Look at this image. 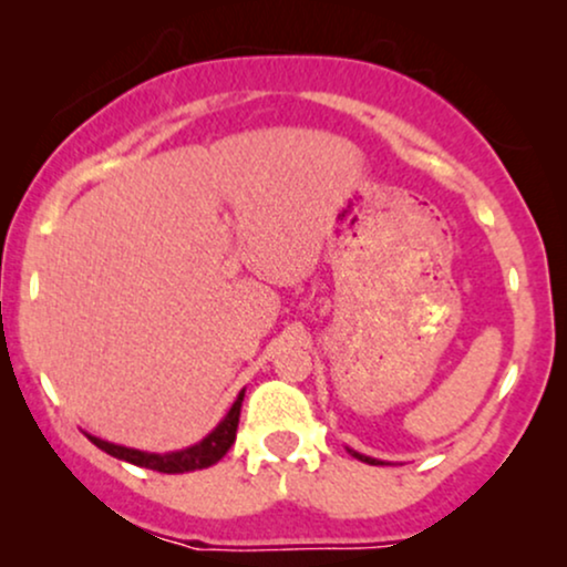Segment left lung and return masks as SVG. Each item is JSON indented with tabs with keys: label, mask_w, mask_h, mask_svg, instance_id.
I'll use <instances>...</instances> for the list:
<instances>
[{
	"label": "left lung",
	"mask_w": 567,
	"mask_h": 567,
	"mask_svg": "<svg viewBox=\"0 0 567 567\" xmlns=\"http://www.w3.org/2000/svg\"><path fill=\"white\" fill-rule=\"evenodd\" d=\"M357 455V458H360V461H365V464H383V461H375V458H370V455H360V453H354Z\"/></svg>",
	"instance_id": "obj_1"
}]
</instances>
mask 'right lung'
<instances>
[{
  "label": "right lung",
  "mask_w": 567,
  "mask_h": 567,
  "mask_svg": "<svg viewBox=\"0 0 567 567\" xmlns=\"http://www.w3.org/2000/svg\"><path fill=\"white\" fill-rule=\"evenodd\" d=\"M243 396H245V392H239L237 400H234L231 410H229V413H226V419L220 421V424L213 429V432L207 434L205 440L199 442V445L186 447V451L157 455V453L133 451V447L112 445V442L97 440V437H90V442H93L95 447H101L103 453L114 455V458L127 461V464L143 466V470H154V472H165V474H184V472L207 470V466L218 464V461L224 458L226 453H229V447L234 445V440H237V426H239V410H243Z\"/></svg>",
  "instance_id": "right-lung-1"
}]
</instances>
